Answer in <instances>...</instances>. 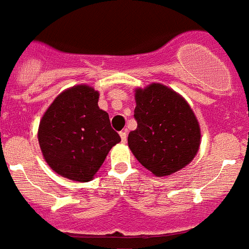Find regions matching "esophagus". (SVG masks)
I'll use <instances>...</instances> for the list:
<instances>
[{
    "instance_id": "1",
    "label": "esophagus",
    "mask_w": 249,
    "mask_h": 249,
    "mask_svg": "<svg viewBox=\"0 0 249 249\" xmlns=\"http://www.w3.org/2000/svg\"><path fill=\"white\" fill-rule=\"evenodd\" d=\"M120 138H122V142H126V140H127L126 130H124V131H120Z\"/></svg>"
}]
</instances>
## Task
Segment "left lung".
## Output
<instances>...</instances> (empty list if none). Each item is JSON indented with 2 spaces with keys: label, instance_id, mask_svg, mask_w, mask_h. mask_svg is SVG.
Listing matches in <instances>:
<instances>
[{
  "label": "left lung",
  "instance_id": "left-lung-1",
  "mask_svg": "<svg viewBox=\"0 0 249 249\" xmlns=\"http://www.w3.org/2000/svg\"><path fill=\"white\" fill-rule=\"evenodd\" d=\"M134 118L138 127L127 144L135 158L156 176H167L192 161L200 147V125L176 91L154 83L136 89Z\"/></svg>",
  "mask_w": 249,
  "mask_h": 249
}]
</instances>
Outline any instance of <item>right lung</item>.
<instances>
[{
    "mask_svg": "<svg viewBox=\"0 0 249 249\" xmlns=\"http://www.w3.org/2000/svg\"><path fill=\"white\" fill-rule=\"evenodd\" d=\"M98 99L99 93L93 88L75 86L59 94L42 118L38 129L42 154L63 178L90 181L122 140Z\"/></svg>",
    "mask_w": 249,
    "mask_h": 249,
    "instance_id": "right-lung-1",
    "label": "right lung"
}]
</instances>
